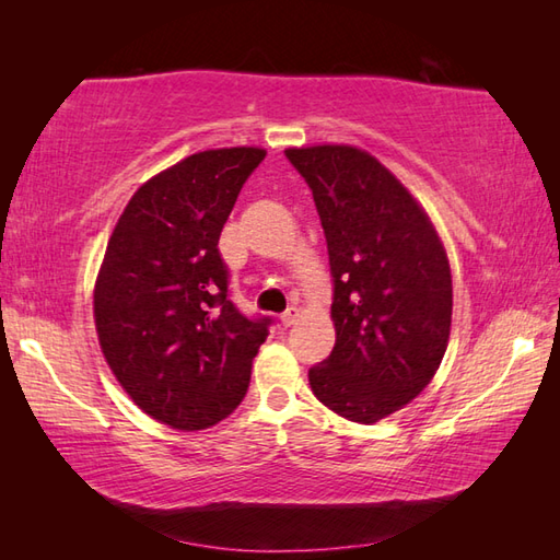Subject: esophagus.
<instances>
[{
	"instance_id": "obj_1",
	"label": "esophagus",
	"mask_w": 560,
	"mask_h": 560,
	"mask_svg": "<svg viewBox=\"0 0 560 560\" xmlns=\"http://www.w3.org/2000/svg\"><path fill=\"white\" fill-rule=\"evenodd\" d=\"M299 307H289V311L287 313H281V325L283 327H291V325H295V323H299Z\"/></svg>"
}]
</instances>
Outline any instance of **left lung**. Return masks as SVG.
Returning a JSON list of instances; mask_svg holds the SVG:
<instances>
[{
	"label": "left lung",
	"mask_w": 560,
	"mask_h": 560,
	"mask_svg": "<svg viewBox=\"0 0 560 560\" xmlns=\"http://www.w3.org/2000/svg\"><path fill=\"white\" fill-rule=\"evenodd\" d=\"M323 221L337 341L311 368L315 397L375 423L409 404L443 361L452 323L445 247L409 189L368 151L287 149Z\"/></svg>",
	"instance_id": "left-lung-1"
}]
</instances>
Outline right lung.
I'll use <instances>...</instances> for the list:
<instances>
[{
  "label": "right lung",
  "mask_w": 560,
  "mask_h": 560,
  "mask_svg": "<svg viewBox=\"0 0 560 560\" xmlns=\"http://www.w3.org/2000/svg\"><path fill=\"white\" fill-rule=\"evenodd\" d=\"M255 147L209 149L153 175L129 199L105 249L93 317L105 361L141 411L201 431L243 401L271 317L229 299L223 223L265 161Z\"/></svg>",
  "instance_id": "right-lung-1"
}]
</instances>
